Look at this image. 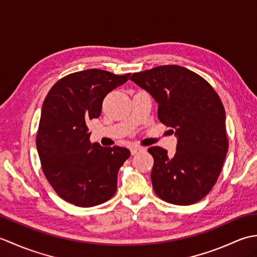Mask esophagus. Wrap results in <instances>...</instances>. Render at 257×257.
<instances>
[{"mask_svg": "<svg viewBox=\"0 0 257 257\" xmlns=\"http://www.w3.org/2000/svg\"><path fill=\"white\" fill-rule=\"evenodd\" d=\"M145 149L143 148V147H137V146H133L132 148H130V151H132V155L134 156V155H137L138 152H140V151H144Z\"/></svg>", "mask_w": 257, "mask_h": 257, "instance_id": "esophagus-1", "label": "esophagus"}]
</instances>
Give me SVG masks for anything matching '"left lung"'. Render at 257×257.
<instances>
[{
    "mask_svg": "<svg viewBox=\"0 0 257 257\" xmlns=\"http://www.w3.org/2000/svg\"><path fill=\"white\" fill-rule=\"evenodd\" d=\"M158 102V118L174 128L172 158L160 147L154 157L152 187L163 201L190 205L214 187L228 150L225 110L219 95L200 75L178 65H163L130 77ZM173 133V132H172Z\"/></svg>",
    "mask_w": 257,
    "mask_h": 257,
    "instance_id": "8db88e82",
    "label": "left lung"
}]
</instances>
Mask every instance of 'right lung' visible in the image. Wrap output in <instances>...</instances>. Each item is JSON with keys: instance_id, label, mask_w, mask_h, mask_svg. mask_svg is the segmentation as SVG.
I'll list each match as a JSON object with an SVG mask.
<instances>
[{"instance_id": "1", "label": "right lung", "mask_w": 257, "mask_h": 257, "mask_svg": "<svg viewBox=\"0 0 257 257\" xmlns=\"http://www.w3.org/2000/svg\"><path fill=\"white\" fill-rule=\"evenodd\" d=\"M129 76L81 70L59 79L45 98L36 136L38 156L47 181L69 203L90 207L116 193L118 171L130 151L91 144L87 122L100 116L103 98Z\"/></svg>"}]
</instances>
